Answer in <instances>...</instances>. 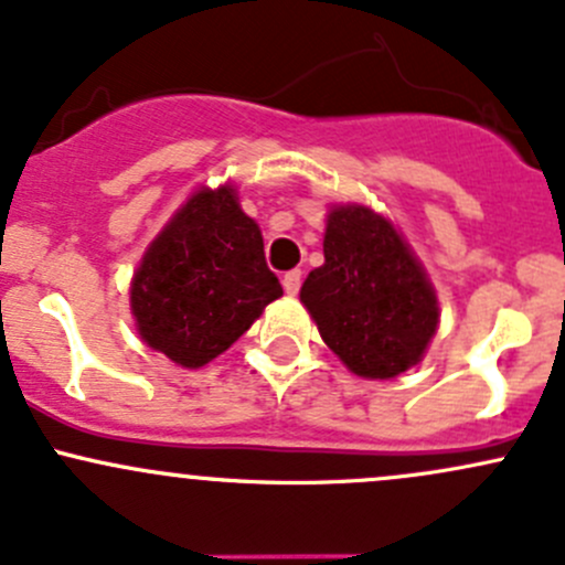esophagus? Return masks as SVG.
<instances>
[{
	"mask_svg": "<svg viewBox=\"0 0 565 565\" xmlns=\"http://www.w3.org/2000/svg\"><path fill=\"white\" fill-rule=\"evenodd\" d=\"M301 269H294V271H288V275L282 277V288H285V294L288 296H296L299 294V288H301Z\"/></svg>",
	"mask_w": 565,
	"mask_h": 565,
	"instance_id": "obj_1",
	"label": "esophagus"
}]
</instances>
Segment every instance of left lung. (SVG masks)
I'll list each match as a JSON object with an SVG mask.
<instances>
[{"instance_id":"8db88e82","label":"left lung","mask_w":565,"mask_h":565,"mask_svg":"<svg viewBox=\"0 0 565 565\" xmlns=\"http://www.w3.org/2000/svg\"><path fill=\"white\" fill-rule=\"evenodd\" d=\"M323 258L301 301L348 370L383 381L422 362L438 299L397 228L367 206L331 209Z\"/></svg>"}]
</instances>
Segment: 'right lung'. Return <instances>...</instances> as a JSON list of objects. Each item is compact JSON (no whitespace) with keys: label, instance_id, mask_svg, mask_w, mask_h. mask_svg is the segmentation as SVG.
I'll list each match as a JSON object with an SVG mask.
<instances>
[{"label":"right lung","instance_id":"1","mask_svg":"<svg viewBox=\"0 0 565 565\" xmlns=\"http://www.w3.org/2000/svg\"><path fill=\"white\" fill-rule=\"evenodd\" d=\"M280 296L260 228L225 184L195 193L162 228L132 277L130 307L149 348L195 370Z\"/></svg>","mask_w":565,"mask_h":565}]
</instances>
